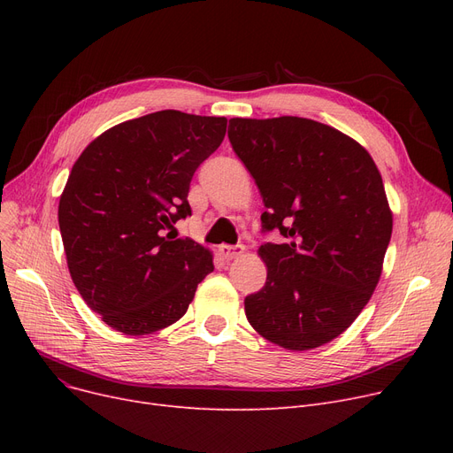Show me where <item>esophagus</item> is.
<instances>
[{"label":"esophagus","mask_w":453,"mask_h":453,"mask_svg":"<svg viewBox=\"0 0 453 453\" xmlns=\"http://www.w3.org/2000/svg\"><path fill=\"white\" fill-rule=\"evenodd\" d=\"M219 253L224 260H233L236 257H241L244 253V246H227V244H222L219 246Z\"/></svg>","instance_id":"obj_1"}]
</instances>
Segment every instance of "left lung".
Instances as JSON below:
<instances>
[{"mask_svg": "<svg viewBox=\"0 0 453 453\" xmlns=\"http://www.w3.org/2000/svg\"><path fill=\"white\" fill-rule=\"evenodd\" d=\"M227 135L263 196V229L287 239L258 248L268 277L244 299L246 318L282 349L321 347L382 275L393 231L382 176L358 141L312 119L234 117Z\"/></svg>", "mask_w": 453, "mask_h": 453, "instance_id": "8db88e82", "label": "left lung"}]
</instances>
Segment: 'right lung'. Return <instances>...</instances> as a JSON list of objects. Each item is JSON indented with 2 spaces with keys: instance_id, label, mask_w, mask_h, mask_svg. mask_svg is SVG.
<instances>
[{
  "instance_id": "1",
  "label": "right lung",
  "mask_w": 453,
  "mask_h": 453,
  "mask_svg": "<svg viewBox=\"0 0 453 453\" xmlns=\"http://www.w3.org/2000/svg\"><path fill=\"white\" fill-rule=\"evenodd\" d=\"M226 127L163 110L111 127L75 161L58 226L71 279L108 326L128 336L171 326L214 270L207 248L166 229L190 214V180Z\"/></svg>"
}]
</instances>
